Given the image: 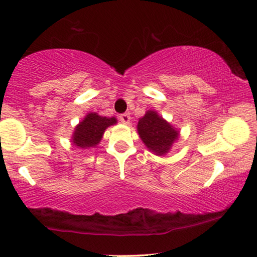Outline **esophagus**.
I'll use <instances>...</instances> for the list:
<instances>
[{
    "label": "esophagus",
    "mask_w": 257,
    "mask_h": 257,
    "mask_svg": "<svg viewBox=\"0 0 257 257\" xmlns=\"http://www.w3.org/2000/svg\"><path fill=\"white\" fill-rule=\"evenodd\" d=\"M118 118H120V121L122 122V123H124V124H128L129 122H130V115L128 113L121 114L120 116H118Z\"/></svg>",
    "instance_id": "1"
}]
</instances>
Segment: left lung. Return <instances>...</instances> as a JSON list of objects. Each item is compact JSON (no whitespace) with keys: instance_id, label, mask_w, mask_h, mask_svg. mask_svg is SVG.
<instances>
[{"instance_id":"8db88e82","label":"left lung","mask_w":257,"mask_h":257,"mask_svg":"<svg viewBox=\"0 0 257 257\" xmlns=\"http://www.w3.org/2000/svg\"><path fill=\"white\" fill-rule=\"evenodd\" d=\"M137 133L144 146L156 156H165L180 135L179 129L153 109L147 110L144 116L140 118Z\"/></svg>"}]
</instances>
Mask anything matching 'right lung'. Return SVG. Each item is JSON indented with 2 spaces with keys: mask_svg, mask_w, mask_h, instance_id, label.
<instances>
[{
  "mask_svg": "<svg viewBox=\"0 0 257 257\" xmlns=\"http://www.w3.org/2000/svg\"><path fill=\"white\" fill-rule=\"evenodd\" d=\"M117 123L116 117L101 116L97 113L86 114V116L75 125L71 142L80 149H89L96 147L102 140L106 129Z\"/></svg>",
  "mask_w": 257,
  "mask_h": 257,
  "instance_id": "1",
  "label": "right lung"
}]
</instances>
